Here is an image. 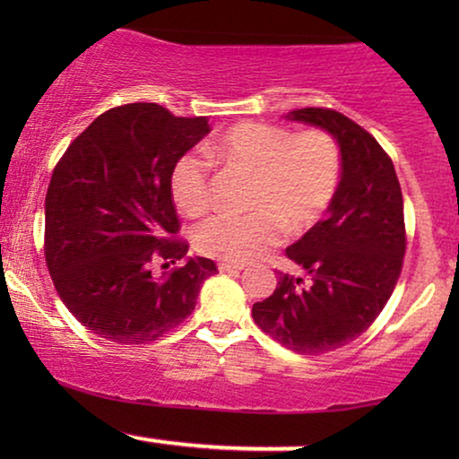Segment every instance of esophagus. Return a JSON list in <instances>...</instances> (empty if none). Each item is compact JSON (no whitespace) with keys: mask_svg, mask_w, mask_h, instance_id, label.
<instances>
[{"mask_svg":"<svg viewBox=\"0 0 459 459\" xmlns=\"http://www.w3.org/2000/svg\"><path fill=\"white\" fill-rule=\"evenodd\" d=\"M218 270L220 272H241V270H244V265H241V263H226V261H222V263H218Z\"/></svg>","mask_w":459,"mask_h":459,"instance_id":"obj_1","label":"esophagus"}]
</instances>
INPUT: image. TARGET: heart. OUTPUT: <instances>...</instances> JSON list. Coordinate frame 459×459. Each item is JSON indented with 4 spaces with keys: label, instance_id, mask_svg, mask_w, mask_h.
Returning <instances> with one entry per match:
<instances>
[{
    "label": "heart",
    "instance_id": "obj_1",
    "mask_svg": "<svg viewBox=\"0 0 459 459\" xmlns=\"http://www.w3.org/2000/svg\"><path fill=\"white\" fill-rule=\"evenodd\" d=\"M204 155L224 168L252 175L247 213H220L196 230L203 255L226 263H247L278 241L281 226L302 233L321 220L341 181V151L332 135L293 131L265 123H237L204 144ZM177 209L198 218L212 207L209 161L186 152L170 170Z\"/></svg>",
    "mask_w": 459,
    "mask_h": 459
}]
</instances>
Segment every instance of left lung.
Returning a JSON list of instances; mask_svg holds the SVG:
<instances>
[{
    "mask_svg": "<svg viewBox=\"0 0 459 459\" xmlns=\"http://www.w3.org/2000/svg\"><path fill=\"white\" fill-rule=\"evenodd\" d=\"M284 118L334 138L341 181L325 220L287 247L304 278L282 273L252 317L287 350L317 356L358 339L386 307L405 252L403 198L391 157L354 120L324 108Z\"/></svg>",
    "mask_w": 459,
    "mask_h": 459,
    "instance_id": "1",
    "label": "left lung"
}]
</instances>
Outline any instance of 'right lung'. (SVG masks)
<instances>
[{"instance_id": "obj_1", "label": "right lung", "mask_w": 459, "mask_h": 459, "mask_svg": "<svg viewBox=\"0 0 459 459\" xmlns=\"http://www.w3.org/2000/svg\"><path fill=\"white\" fill-rule=\"evenodd\" d=\"M212 131L157 103H129L94 118L57 161L45 198V259L62 302L114 343L140 345L177 328L218 272L186 256L170 170ZM157 258L183 268L150 273Z\"/></svg>"}]
</instances>
